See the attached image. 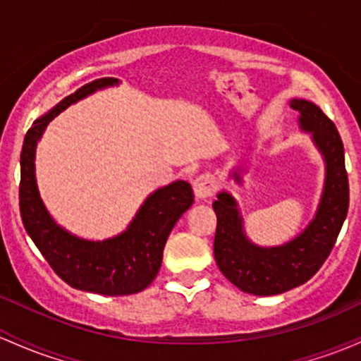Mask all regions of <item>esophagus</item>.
<instances>
[{
    "label": "esophagus",
    "instance_id": "34e87169",
    "mask_svg": "<svg viewBox=\"0 0 361 361\" xmlns=\"http://www.w3.org/2000/svg\"><path fill=\"white\" fill-rule=\"evenodd\" d=\"M217 190V180L211 173H204L195 178L193 181V192L199 199H209L214 192Z\"/></svg>",
    "mask_w": 361,
    "mask_h": 361
}]
</instances>
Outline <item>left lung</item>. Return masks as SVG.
<instances>
[{
	"mask_svg": "<svg viewBox=\"0 0 361 361\" xmlns=\"http://www.w3.org/2000/svg\"><path fill=\"white\" fill-rule=\"evenodd\" d=\"M290 106L300 113V128L312 133L326 161L322 197L310 224L288 243L265 248L247 238L236 200L229 193L221 192L212 204L217 216V267L236 288L257 296L279 295L307 283L326 262L350 207V183L338 128L314 102L291 99ZM235 178L240 183V174L235 173Z\"/></svg>",
	"mask_w": 361,
	"mask_h": 361,
	"instance_id": "obj_1",
	"label": "left lung"
}]
</instances>
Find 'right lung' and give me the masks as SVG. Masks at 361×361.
<instances>
[{
	"mask_svg": "<svg viewBox=\"0 0 361 361\" xmlns=\"http://www.w3.org/2000/svg\"><path fill=\"white\" fill-rule=\"evenodd\" d=\"M118 78H97L63 99L49 113L32 123L20 154V216L25 231L56 274L77 290L97 295H133L157 276L162 250L173 226L193 204V192L183 180L156 190L121 235L102 241L78 238L54 223L42 204L35 181V145L51 120L70 104L116 85Z\"/></svg>",
	"mask_w": 361,
	"mask_h": 361,
	"instance_id": "add662e5",
	"label": "right lung"
}]
</instances>
